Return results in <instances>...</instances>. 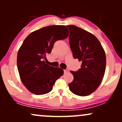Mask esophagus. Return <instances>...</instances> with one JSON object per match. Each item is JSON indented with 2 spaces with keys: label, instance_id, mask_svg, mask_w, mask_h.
Masks as SVG:
<instances>
[{
  "label": "esophagus",
  "instance_id": "obj_1",
  "mask_svg": "<svg viewBox=\"0 0 122 122\" xmlns=\"http://www.w3.org/2000/svg\"><path fill=\"white\" fill-rule=\"evenodd\" d=\"M64 73H65V74H67L68 72H69V69H66L64 70Z\"/></svg>",
  "mask_w": 122,
  "mask_h": 122
}]
</instances>
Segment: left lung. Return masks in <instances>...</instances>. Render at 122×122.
Returning a JSON list of instances; mask_svg holds the SVG:
<instances>
[{
    "label": "left lung",
    "instance_id": "left-lung-1",
    "mask_svg": "<svg viewBox=\"0 0 122 122\" xmlns=\"http://www.w3.org/2000/svg\"><path fill=\"white\" fill-rule=\"evenodd\" d=\"M69 42L74 58L81 61V68L71 71L74 79L69 84L74 94H91L101 84L106 66V57L100 41L91 33L74 25H68Z\"/></svg>",
    "mask_w": 122,
    "mask_h": 122
}]
</instances>
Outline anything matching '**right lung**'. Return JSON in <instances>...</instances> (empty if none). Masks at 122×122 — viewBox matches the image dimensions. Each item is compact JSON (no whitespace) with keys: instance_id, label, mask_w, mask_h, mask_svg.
<instances>
[{"instance_id":"1","label":"right lung","mask_w":122,"mask_h":122,"mask_svg":"<svg viewBox=\"0 0 122 122\" xmlns=\"http://www.w3.org/2000/svg\"><path fill=\"white\" fill-rule=\"evenodd\" d=\"M68 36L65 26L52 25L32 32L24 40L18 53L17 66L22 83L30 92L37 95L49 93L63 75V69L50 66L43 60L57 41Z\"/></svg>"}]
</instances>
